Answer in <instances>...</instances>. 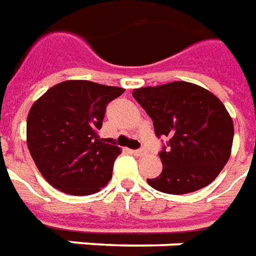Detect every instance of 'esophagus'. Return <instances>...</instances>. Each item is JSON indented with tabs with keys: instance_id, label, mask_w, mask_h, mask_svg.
<instances>
[{
	"instance_id": "obj_1",
	"label": "esophagus",
	"mask_w": 256,
	"mask_h": 256,
	"mask_svg": "<svg viewBox=\"0 0 256 256\" xmlns=\"http://www.w3.org/2000/svg\"><path fill=\"white\" fill-rule=\"evenodd\" d=\"M132 152H133L136 156H142L146 154V150H145L144 148H142V150H132Z\"/></svg>"
}]
</instances>
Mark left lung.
I'll list each match as a JSON object with an SVG mask.
<instances>
[{
	"label": "left lung",
	"instance_id": "8db88e82",
	"mask_svg": "<svg viewBox=\"0 0 256 256\" xmlns=\"http://www.w3.org/2000/svg\"><path fill=\"white\" fill-rule=\"evenodd\" d=\"M152 118L155 134L167 137L160 176L146 182L156 190L184 194L207 186L230 158L233 120L222 101L202 86L170 82L133 90Z\"/></svg>",
	"mask_w": 256,
	"mask_h": 256
}]
</instances>
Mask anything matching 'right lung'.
<instances>
[{"label":"right lung","mask_w":256,"mask_h":256,"mask_svg":"<svg viewBox=\"0 0 256 256\" xmlns=\"http://www.w3.org/2000/svg\"><path fill=\"white\" fill-rule=\"evenodd\" d=\"M124 89L90 80L54 84L32 104L27 116V146L42 177L68 194L101 190L120 154L97 132L108 102Z\"/></svg>","instance_id":"obj_1"}]
</instances>
